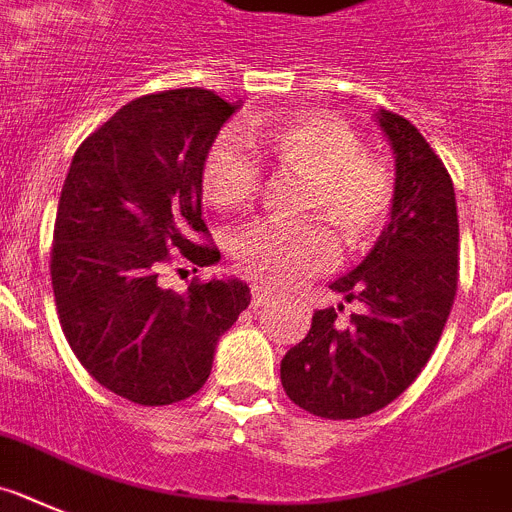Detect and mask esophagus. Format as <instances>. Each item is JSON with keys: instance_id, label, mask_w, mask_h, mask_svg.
I'll return each instance as SVG.
<instances>
[{"instance_id": "1", "label": "esophagus", "mask_w": 512, "mask_h": 512, "mask_svg": "<svg viewBox=\"0 0 512 512\" xmlns=\"http://www.w3.org/2000/svg\"><path fill=\"white\" fill-rule=\"evenodd\" d=\"M273 301V296H270V290L262 288V285H255L252 288V308H260V306H267V303Z\"/></svg>"}]
</instances>
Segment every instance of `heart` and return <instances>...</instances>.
Returning a JSON list of instances; mask_svg holds the SVG:
<instances>
[{
    "mask_svg": "<svg viewBox=\"0 0 512 512\" xmlns=\"http://www.w3.org/2000/svg\"><path fill=\"white\" fill-rule=\"evenodd\" d=\"M275 163L308 181L303 214L326 219L347 245H365L388 222L395 181L385 163L365 155V142L344 119L296 112L255 137ZM262 170L242 135L227 130L201 163V193L214 209L232 211L255 199ZM239 273L285 288L334 265L336 245L321 224H255L232 237Z\"/></svg>",
    "mask_w": 512,
    "mask_h": 512,
    "instance_id": "obj_1",
    "label": "heart"
}]
</instances>
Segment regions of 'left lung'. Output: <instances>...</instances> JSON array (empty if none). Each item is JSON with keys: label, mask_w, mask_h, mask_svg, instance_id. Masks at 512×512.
Returning <instances> with one entry per match:
<instances>
[{"label": "left lung", "mask_w": 512, "mask_h": 512, "mask_svg": "<svg viewBox=\"0 0 512 512\" xmlns=\"http://www.w3.org/2000/svg\"><path fill=\"white\" fill-rule=\"evenodd\" d=\"M395 158L388 224L354 270L331 283L359 313H313L311 331L280 362L285 393L313 416L344 421L393 403L426 367L449 319L459 278L454 183L408 119L377 109Z\"/></svg>", "instance_id": "left-lung-1"}]
</instances>
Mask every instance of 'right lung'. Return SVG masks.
I'll return each mask as SVG.
<instances>
[{
	"instance_id": "right-lung-1",
	"label": "right lung",
	"mask_w": 512,
	"mask_h": 512,
	"mask_svg": "<svg viewBox=\"0 0 512 512\" xmlns=\"http://www.w3.org/2000/svg\"><path fill=\"white\" fill-rule=\"evenodd\" d=\"M237 104L173 89L124 104L81 142L55 214L50 278L63 334L96 382L140 405H170L209 380L219 336L250 306V285L211 278L160 285L170 252L214 265L193 245L201 163Z\"/></svg>"
}]
</instances>
